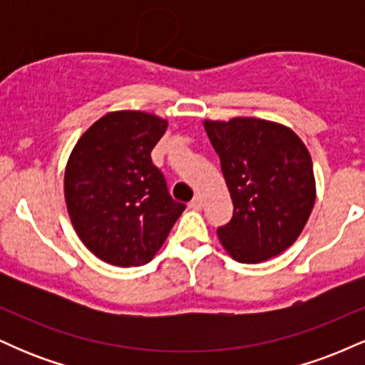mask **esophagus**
<instances>
[{
    "mask_svg": "<svg viewBox=\"0 0 365 365\" xmlns=\"http://www.w3.org/2000/svg\"><path fill=\"white\" fill-rule=\"evenodd\" d=\"M188 207L194 209V211H199V209H202V197L195 195L194 199L190 200V204H188Z\"/></svg>",
    "mask_w": 365,
    "mask_h": 365,
    "instance_id": "esophagus-1",
    "label": "esophagus"
}]
</instances>
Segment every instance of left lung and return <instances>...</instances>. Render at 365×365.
<instances>
[{
  "label": "left lung",
  "mask_w": 365,
  "mask_h": 365,
  "mask_svg": "<svg viewBox=\"0 0 365 365\" xmlns=\"http://www.w3.org/2000/svg\"><path fill=\"white\" fill-rule=\"evenodd\" d=\"M233 200L217 237L238 262H262L288 249L316 200L311 154L283 125L259 118L206 121Z\"/></svg>",
  "instance_id": "left-lung-1"
}]
</instances>
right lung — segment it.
Segmentation results:
<instances>
[{
  "instance_id": "add662e5",
  "label": "right lung",
  "mask_w": 365,
  "mask_h": 365,
  "mask_svg": "<svg viewBox=\"0 0 365 365\" xmlns=\"http://www.w3.org/2000/svg\"><path fill=\"white\" fill-rule=\"evenodd\" d=\"M165 120L142 111L108 113L77 142L65 170L75 232L103 261L148 264L185 209L150 159Z\"/></svg>"
}]
</instances>
